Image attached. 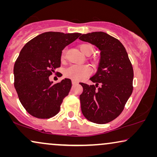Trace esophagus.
<instances>
[{
    "label": "esophagus",
    "instance_id": "obj_1",
    "mask_svg": "<svg viewBox=\"0 0 157 157\" xmlns=\"http://www.w3.org/2000/svg\"><path fill=\"white\" fill-rule=\"evenodd\" d=\"M77 83H78V82H77V81L72 80V84L73 85H76V84H77Z\"/></svg>",
    "mask_w": 157,
    "mask_h": 157
}]
</instances>
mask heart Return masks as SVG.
I'll list each match as a JSON object with an SVG mask.
<instances>
[{
	"instance_id": "1",
	"label": "heart",
	"mask_w": 157,
	"mask_h": 157,
	"mask_svg": "<svg viewBox=\"0 0 157 157\" xmlns=\"http://www.w3.org/2000/svg\"><path fill=\"white\" fill-rule=\"evenodd\" d=\"M81 52L86 56H90L94 52L93 46L90 44H83L79 46ZM66 58V50H63L61 53V59L63 61ZM64 76L66 78H71L74 81H81L89 76L91 74V69L86 65H71L64 70Z\"/></svg>"
}]
</instances>
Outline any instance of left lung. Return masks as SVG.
Returning <instances> with one entry per match:
<instances>
[{"label":"left lung","instance_id":"1","mask_svg":"<svg viewBox=\"0 0 157 157\" xmlns=\"http://www.w3.org/2000/svg\"><path fill=\"white\" fill-rule=\"evenodd\" d=\"M79 39L95 45L101 51L96 74L90 78L96 85L81 83V111L89 121L104 124L123 111L133 91L134 70L123 44L104 32L81 34Z\"/></svg>","mask_w":157,"mask_h":157}]
</instances>
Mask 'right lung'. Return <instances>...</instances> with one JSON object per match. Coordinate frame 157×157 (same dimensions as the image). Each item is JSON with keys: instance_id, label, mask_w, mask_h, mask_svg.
<instances>
[{"instance_id": "add662e5", "label": "right lung", "mask_w": 157, "mask_h": 157, "mask_svg": "<svg viewBox=\"0 0 157 157\" xmlns=\"http://www.w3.org/2000/svg\"><path fill=\"white\" fill-rule=\"evenodd\" d=\"M80 35L46 32L21 49L14 65V86L21 104L33 117L49 119L59 112L71 88V81L65 78L53 83L49 76L61 66L63 49Z\"/></svg>"}]
</instances>
